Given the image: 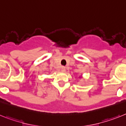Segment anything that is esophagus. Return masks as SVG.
<instances>
[{"label": "esophagus", "mask_w": 126, "mask_h": 126, "mask_svg": "<svg viewBox=\"0 0 126 126\" xmlns=\"http://www.w3.org/2000/svg\"><path fill=\"white\" fill-rule=\"evenodd\" d=\"M61 70H62V72H64L65 71H66V68H65V67H64V66H62V69Z\"/></svg>", "instance_id": "esophagus-1"}]
</instances>
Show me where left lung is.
I'll list each match as a JSON object with an SVG mask.
<instances>
[{
	"label": "left lung",
	"mask_w": 126,
	"mask_h": 126,
	"mask_svg": "<svg viewBox=\"0 0 126 126\" xmlns=\"http://www.w3.org/2000/svg\"><path fill=\"white\" fill-rule=\"evenodd\" d=\"M79 77H80H80H80V76H79Z\"/></svg>",
	"instance_id": "8db88e82"
}]
</instances>
